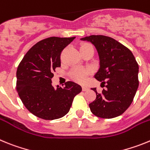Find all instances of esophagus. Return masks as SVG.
I'll return each mask as SVG.
<instances>
[{
	"instance_id": "1",
	"label": "esophagus",
	"mask_w": 150,
	"mask_h": 150,
	"mask_svg": "<svg viewBox=\"0 0 150 150\" xmlns=\"http://www.w3.org/2000/svg\"><path fill=\"white\" fill-rule=\"evenodd\" d=\"M88 89H89V88H88V86H83V91H88Z\"/></svg>"
}]
</instances>
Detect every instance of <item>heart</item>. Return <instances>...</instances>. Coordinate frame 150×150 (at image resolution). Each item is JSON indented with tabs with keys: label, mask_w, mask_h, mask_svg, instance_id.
<instances>
[{
	"label": "heart",
	"mask_w": 150,
	"mask_h": 150,
	"mask_svg": "<svg viewBox=\"0 0 150 150\" xmlns=\"http://www.w3.org/2000/svg\"><path fill=\"white\" fill-rule=\"evenodd\" d=\"M90 47H92V46L90 44H88V43H85V44L80 46L79 51L82 50H84V49L90 48ZM87 74H88V71H74V73H73V77L77 81L82 82L84 80L85 76H86Z\"/></svg>",
	"instance_id": "heart-1"
}]
</instances>
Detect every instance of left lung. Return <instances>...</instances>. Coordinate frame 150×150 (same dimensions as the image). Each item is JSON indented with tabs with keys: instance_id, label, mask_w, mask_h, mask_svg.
Here are the masks:
<instances>
[{
	"instance_id": "left-lung-1",
	"label": "left lung",
	"mask_w": 150,
	"mask_h": 150,
	"mask_svg": "<svg viewBox=\"0 0 150 150\" xmlns=\"http://www.w3.org/2000/svg\"><path fill=\"white\" fill-rule=\"evenodd\" d=\"M95 46L99 57L95 78L105 85L101 93L96 88V99L89 104L95 116L112 119L122 115L133 101L138 88L139 66L132 52L117 40L104 35L81 38Z\"/></svg>"
}]
</instances>
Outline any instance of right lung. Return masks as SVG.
I'll use <instances>...</instances> for the list:
<instances>
[{"instance_id":"right-lung-1","label":"right lung","mask_w":150,"mask_h":150,"mask_svg":"<svg viewBox=\"0 0 150 150\" xmlns=\"http://www.w3.org/2000/svg\"><path fill=\"white\" fill-rule=\"evenodd\" d=\"M74 39L52 37L42 40L28 51L18 64V96L29 112L40 119L53 120L65 116L74 97L81 92L82 87L72 81L63 87L52 85V73L61 67V52Z\"/></svg>"}]
</instances>
